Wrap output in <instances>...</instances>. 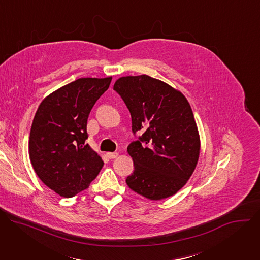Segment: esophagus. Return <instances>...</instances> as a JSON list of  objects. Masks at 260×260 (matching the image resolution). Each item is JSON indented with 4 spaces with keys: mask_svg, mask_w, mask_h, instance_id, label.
Wrapping results in <instances>:
<instances>
[{
    "mask_svg": "<svg viewBox=\"0 0 260 260\" xmlns=\"http://www.w3.org/2000/svg\"><path fill=\"white\" fill-rule=\"evenodd\" d=\"M107 156L110 158V159H113V158H116L118 156V153L117 152H108L107 153Z\"/></svg>",
    "mask_w": 260,
    "mask_h": 260,
    "instance_id": "34e87169",
    "label": "esophagus"
}]
</instances>
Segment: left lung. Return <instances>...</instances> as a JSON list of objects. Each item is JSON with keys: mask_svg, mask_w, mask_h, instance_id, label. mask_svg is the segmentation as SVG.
<instances>
[{"mask_svg": "<svg viewBox=\"0 0 260 260\" xmlns=\"http://www.w3.org/2000/svg\"><path fill=\"white\" fill-rule=\"evenodd\" d=\"M128 108L134 134L127 186L151 201L177 193L193 174L201 140L191 107L178 89L148 75L124 76L113 86Z\"/></svg>", "mask_w": 260, "mask_h": 260, "instance_id": "obj_1", "label": "left lung"}]
</instances>
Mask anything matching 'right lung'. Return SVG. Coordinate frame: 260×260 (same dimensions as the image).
Returning a JSON list of instances; mask_svg holds the SVG:
<instances>
[{
  "label": "right lung",
  "instance_id": "right-lung-1",
  "mask_svg": "<svg viewBox=\"0 0 260 260\" xmlns=\"http://www.w3.org/2000/svg\"><path fill=\"white\" fill-rule=\"evenodd\" d=\"M112 77L79 78L47 95L38 107L29 133L28 154L40 180L63 198L89 187L104 166L85 143L90 111Z\"/></svg>",
  "mask_w": 260,
  "mask_h": 260
}]
</instances>
